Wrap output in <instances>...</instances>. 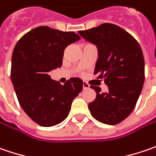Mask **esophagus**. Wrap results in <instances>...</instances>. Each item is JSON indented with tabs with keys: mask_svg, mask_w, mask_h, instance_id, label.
I'll use <instances>...</instances> for the list:
<instances>
[{
	"mask_svg": "<svg viewBox=\"0 0 156 156\" xmlns=\"http://www.w3.org/2000/svg\"><path fill=\"white\" fill-rule=\"evenodd\" d=\"M90 86H89V84L88 83H86V82H83V89H88Z\"/></svg>",
	"mask_w": 156,
	"mask_h": 156,
	"instance_id": "obj_1",
	"label": "esophagus"
}]
</instances>
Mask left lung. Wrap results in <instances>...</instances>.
Segmentation results:
<instances>
[{
  "instance_id": "left-lung-1",
  "label": "left lung",
  "mask_w": 156,
  "mask_h": 156,
  "mask_svg": "<svg viewBox=\"0 0 156 156\" xmlns=\"http://www.w3.org/2000/svg\"><path fill=\"white\" fill-rule=\"evenodd\" d=\"M78 33L97 45L98 58L93 74L108 86L107 92L90 86L96 91V98L88 105L91 116L104 124H119L133 112L143 87L141 48L133 36L115 24L103 23Z\"/></svg>"
}]
</instances>
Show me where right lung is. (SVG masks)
<instances>
[{
    "label": "right lung",
    "instance_id": "right-lung-1",
    "mask_svg": "<svg viewBox=\"0 0 156 156\" xmlns=\"http://www.w3.org/2000/svg\"><path fill=\"white\" fill-rule=\"evenodd\" d=\"M79 39L73 31L40 26L23 36L14 48L10 76L17 99L39 126H53L64 121L83 89L80 78H71L62 85L48 75L61 67L65 48Z\"/></svg>",
    "mask_w": 156,
    "mask_h": 156
}]
</instances>
